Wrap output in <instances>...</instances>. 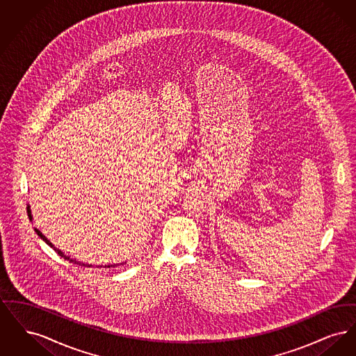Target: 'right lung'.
<instances>
[{"instance_id":"1","label":"right lung","mask_w":356,"mask_h":356,"mask_svg":"<svg viewBox=\"0 0 356 356\" xmlns=\"http://www.w3.org/2000/svg\"><path fill=\"white\" fill-rule=\"evenodd\" d=\"M26 209H28V216H29V220H32L33 219V216H32V211H31V205H28L26 207ZM34 232L38 235V236L41 237L49 247H51L57 254H60L61 257H64V259H67V260H69V261H73L74 264H79V266H84V267H92V264H85V263H83V261H77L76 259H70V256H67V254H64L61 250H58V248H56L53 244H51V241L45 237V235H42V232L40 231V229H37V228H34ZM118 264H108V266H105V268H112V267H116ZM100 268H102V266H99Z\"/></svg>"}]
</instances>
